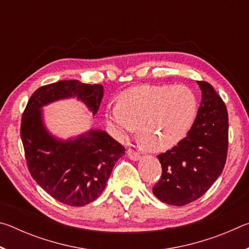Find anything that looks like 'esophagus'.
Segmentation results:
<instances>
[{
  "instance_id": "esophagus-1",
  "label": "esophagus",
  "mask_w": 249,
  "mask_h": 249,
  "mask_svg": "<svg viewBox=\"0 0 249 249\" xmlns=\"http://www.w3.org/2000/svg\"><path fill=\"white\" fill-rule=\"evenodd\" d=\"M127 155H128V158H129L130 160H134V161H138V160L141 159V155L138 154L137 151L133 150L132 148H129V149L127 150Z\"/></svg>"
}]
</instances>
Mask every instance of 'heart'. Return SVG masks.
I'll return each mask as SVG.
<instances>
[{
	"instance_id": "1",
	"label": "heart",
	"mask_w": 249,
	"mask_h": 249,
	"mask_svg": "<svg viewBox=\"0 0 249 249\" xmlns=\"http://www.w3.org/2000/svg\"><path fill=\"white\" fill-rule=\"evenodd\" d=\"M196 112V96L189 88L144 84L120 93L116 105L104 111V122L117 141L138 126L140 144L150 153H163L187 136Z\"/></svg>"
}]
</instances>
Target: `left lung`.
I'll use <instances>...</instances> for the list:
<instances>
[{"label":"left lung","instance_id":"1","mask_svg":"<svg viewBox=\"0 0 249 249\" xmlns=\"http://www.w3.org/2000/svg\"><path fill=\"white\" fill-rule=\"evenodd\" d=\"M196 83L202 99L191 129L178 145L157 156L162 175L153 193L170 205H185L203 196L220 177L226 161V107L210 83Z\"/></svg>","mask_w":249,"mask_h":249}]
</instances>
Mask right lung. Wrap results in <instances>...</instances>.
<instances>
[{
  "label": "right lung",
  "instance_id": "add662e5",
  "mask_svg": "<svg viewBox=\"0 0 249 249\" xmlns=\"http://www.w3.org/2000/svg\"><path fill=\"white\" fill-rule=\"evenodd\" d=\"M104 95L102 84L62 80L34 92L22 116L20 137L34 180L53 199L83 206L101 196L125 148L103 129L90 128L67 140L47 128L43 107L77 99L95 115Z\"/></svg>",
  "mask_w": 249,
  "mask_h": 249
}]
</instances>
